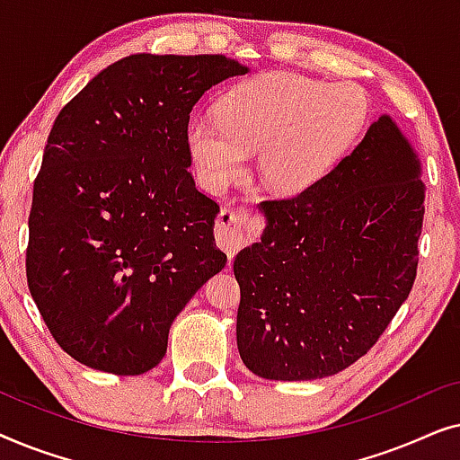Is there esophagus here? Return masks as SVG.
Masks as SVG:
<instances>
[{
	"label": "esophagus",
	"mask_w": 460,
	"mask_h": 460,
	"mask_svg": "<svg viewBox=\"0 0 460 460\" xmlns=\"http://www.w3.org/2000/svg\"><path fill=\"white\" fill-rule=\"evenodd\" d=\"M247 216V209L244 207H230L224 205L222 211L217 216V224H216V238L217 244L222 247L228 257L232 260L238 249L244 247L247 243V234L243 230V217Z\"/></svg>",
	"instance_id": "obj_1"
}]
</instances>
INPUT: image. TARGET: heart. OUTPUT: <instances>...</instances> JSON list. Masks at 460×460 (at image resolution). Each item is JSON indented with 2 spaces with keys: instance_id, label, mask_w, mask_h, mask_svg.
<instances>
[{
  "instance_id": "1",
  "label": "heart",
  "mask_w": 460,
  "mask_h": 460,
  "mask_svg": "<svg viewBox=\"0 0 460 460\" xmlns=\"http://www.w3.org/2000/svg\"><path fill=\"white\" fill-rule=\"evenodd\" d=\"M367 119V98L349 84L297 73H261L219 98L217 117L197 115L186 131L200 178L224 186L260 150L257 169L270 190L297 194L331 172Z\"/></svg>"
}]
</instances>
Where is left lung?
Masks as SVG:
<instances>
[{"label":"left lung","instance_id":"left-lung-1","mask_svg":"<svg viewBox=\"0 0 460 460\" xmlns=\"http://www.w3.org/2000/svg\"><path fill=\"white\" fill-rule=\"evenodd\" d=\"M419 175L411 144L383 115L312 188L261 200V241L234 260L236 343L251 373L323 379L379 341L417 279Z\"/></svg>","mask_w":460,"mask_h":460}]
</instances>
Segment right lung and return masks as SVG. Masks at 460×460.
Listing matches in <instances>:
<instances>
[{
	"instance_id": "1",
	"label": "right lung",
	"mask_w": 460,
	"mask_h": 460,
	"mask_svg": "<svg viewBox=\"0 0 460 460\" xmlns=\"http://www.w3.org/2000/svg\"><path fill=\"white\" fill-rule=\"evenodd\" d=\"M247 71L222 54H134L56 117L33 184L27 282L77 362L155 368L173 318L226 266L219 205L194 186L186 131L209 87Z\"/></svg>"
}]
</instances>
